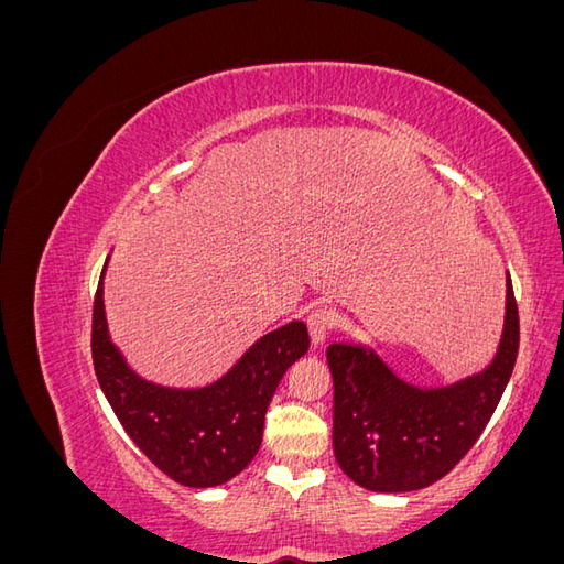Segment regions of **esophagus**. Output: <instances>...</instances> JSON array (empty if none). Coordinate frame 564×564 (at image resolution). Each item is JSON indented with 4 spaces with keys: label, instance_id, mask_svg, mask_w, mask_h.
I'll use <instances>...</instances> for the list:
<instances>
[{
    "label": "esophagus",
    "instance_id": "obj_1",
    "mask_svg": "<svg viewBox=\"0 0 564 564\" xmlns=\"http://www.w3.org/2000/svg\"><path fill=\"white\" fill-rule=\"evenodd\" d=\"M305 324H308V334H311V340L313 346H319L324 338H327V334L334 329V313L327 308V305H317L315 311L308 313V317H305Z\"/></svg>",
    "mask_w": 564,
    "mask_h": 564
}]
</instances>
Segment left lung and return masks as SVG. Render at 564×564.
Returning <instances> with one entry per match:
<instances>
[{
  "mask_svg": "<svg viewBox=\"0 0 564 564\" xmlns=\"http://www.w3.org/2000/svg\"><path fill=\"white\" fill-rule=\"evenodd\" d=\"M506 324L494 362L449 388L400 381L379 355L332 344L334 454L352 482L371 491H412L445 477L482 435L520 346L513 282H506Z\"/></svg>",
  "mask_w": 564,
  "mask_h": 564,
  "instance_id": "8db88e82",
  "label": "left lung"
}]
</instances>
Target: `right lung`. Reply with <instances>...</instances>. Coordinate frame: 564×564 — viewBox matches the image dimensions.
I'll use <instances>...</instances> for the list:
<instances>
[{
    "mask_svg": "<svg viewBox=\"0 0 564 564\" xmlns=\"http://www.w3.org/2000/svg\"><path fill=\"white\" fill-rule=\"evenodd\" d=\"M104 272L94 296L91 357L115 416L135 447L174 482L185 487L228 482L259 452L272 392L284 371L308 350V329L303 322H289L265 334L224 379L207 388H162L135 377L110 344Z\"/></svg>",
    "mask_w": 564,
    "mask_h": 564,
    "instance_id": "add662e5",
    "label": "right lung"
}]
</instances>
